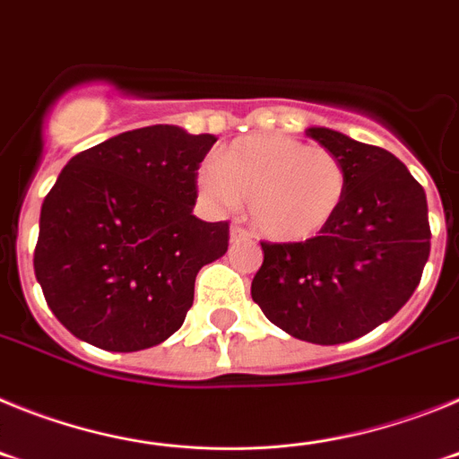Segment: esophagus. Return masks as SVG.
<instances>
[{
  "label": "esophagus",
  "mask_w": 459,
  "mask_h": 459,
  "mask_svg": "<svg viewBox=\"0 0 459 459\" xmlns=\"http://www.w3.org/2000/svg\"><path fill=\"white\" fill-rule=\"evenodd\" d=\"M230 237H232V241H250V238H253V234H250L246 227L238 225V222H234Z\"/></svg>",
  "instance_id": "1"
}]
</instances>
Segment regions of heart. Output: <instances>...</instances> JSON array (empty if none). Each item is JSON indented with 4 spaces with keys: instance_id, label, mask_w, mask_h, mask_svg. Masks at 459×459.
Masks as SVG:
<instances>
[{
    "instance_id": "1",
    "label": "heart",
    "mask_w": 459,
    "mask_h": 459,
    "mask_svg": "<svg viewBox=\"0 0 459 459\" xmlns=\"http://www.w3.org/2000/svg\"><path fill=\"white\" fill-rule=\"evenodd\" d=\"M197 186L218 209L250 200L255 227L271 241L296 243L324 232L347 195L344 163L326 147L287 135L232 142L197 174Z\"/></svg>"
}]
</instances>
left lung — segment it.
<instances>
[{
	"label": "left lung",
	"mask_w": 459,
	"mask_h": 459,
	"mask_svg": "<svg viewBox=\"0 0 459 459\" xmlns=\"http://www.w3.org/2000/svg\"><path fill=\"white\" fill-rule=\"evenodd\" d=\"M347 169L333 222L296 243L262 241L253 301L285 333L340 344L388 322L419 287L429 257L425 190L391 152L331 128H307Z\"/></svg>",
	"instance_id": "1"
}]
</instances>
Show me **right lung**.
<instances>
[{
  "instance_id": "right-lung-1",
  "label": "right lung",
  "mask_w": 459,
  "mask_h": 459,
  "mask_svg": "<svg viewBox=\"0 0 459 459\" xmlns=\"http://www.w3.org/2000/svg\"><path fill=\"white\" fill-rule=\"evenodd\" d=\"M213 142L158 124L68 160L40 206L34 271L75 338L140 351L179 331L195 275L230 246V222L193 216Z\"/></svg>"
}]
</instances>
